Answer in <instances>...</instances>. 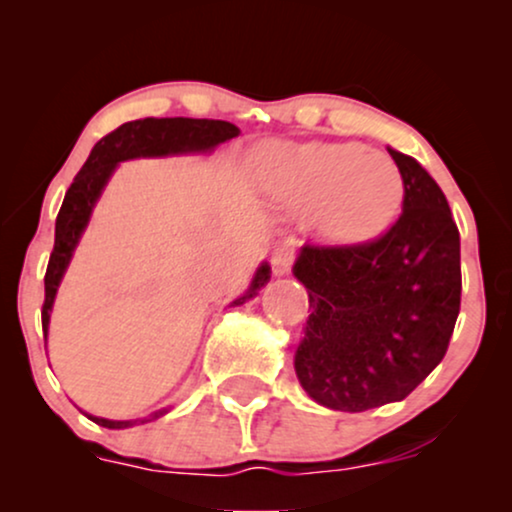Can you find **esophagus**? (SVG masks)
Wrapping results in <instances>:
<instances>
[{"instance_id":"esophagus-1","label":"esophagus","mask_w":512,"mask_h":512,"mask_svg":"<svg viewBox=\"0 0 512 512\" xmlns=\"http://www.w3.org/2000/svg\"><path fill=\"white\" fill-rule=\"evenodd\" d=\"M293 267V250L289 245H276L272 250V269L274 274H289Z\"/></svg>"}]
</instances>
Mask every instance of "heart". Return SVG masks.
<instances>
[{
  "mask_svg": "<svg viewBox=\"0 0 512 512\" xmlns=\"http://www.w3.org/2000/svg\"><path fill=\"white\" fill-rule=\"evenodd\" d=\"M267 180L291 207H317L322 231L337 240L378 236L404 199L397 163L358 144L281 146L269 158Z\"/></svg>",
  "mask_w": 512,
  "mask_h": 512,
  "instance_id": "obj_1",
  "label": "heart"
}]
</instances>
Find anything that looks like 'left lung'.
Here are the masks:
<instances>
[{
  "mask_svg": "<svg viewBox=\"0 0 512 512\" xmlns=\"http://www.w3.org/2000/svg\"><path fill=\"white\" fill-rule=\"evenodd\" d=\"M387 151L404 180L397 221L363 243H308L293 267L310 298L296 375L337 411L402 402L443 361L460 315V231L448 199L421 163Z\"/></svg>",
  "mask_w": 512,
  "mask_h": 512,
  "instance_id": "1",
  "label": "left lung"
}]
</instances>
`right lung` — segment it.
<instances>
[{
  "mask_svg": "<svg viewBox=\"0 0 512 512\" xmlns=\"http://www.w3.org/2000/svg\"><path fill=\"white\" fill-rule=\"evenodd\" d=\"M240 129L226 120H192V117H144V120H132L113 129L110 134L93 146L91 156L86 158L84 168L76 173L72 185H69L67 195L57 214L55 223V245H52L48 272H45V301H43V332H48L50 308L55 301L57 286H60L64 269H67L72 252L79 243L81 231L86 228L88 216H91L93 204L98 195L113 175L115 166L120 161L137 156H166V154H182V151H209L216 144L228 142V139L238 137ZM269 281V267L262 264L257 269L255 279H252L250 291L240 296L233 305L245 303L248 298L255 296L257 289H262ZM166 414V409L154 411L151 416L139 419V424L154 421L158 416ZM96 421L98 426L105 428H127L134 421H108L98 419V416H88Z\"/></svg>",
  "mask_w": 512,
  "mask_h": 512,
  "instance_id": "1",
  "label": "right lung"
}]
</instances>
